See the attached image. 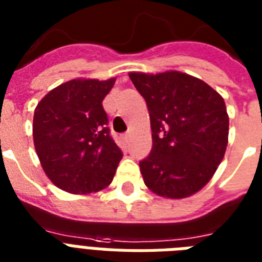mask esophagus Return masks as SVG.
<instances>
[{
	"mask_svg": "<svg viewBox=\"0 0 262 262\" xmlns=\"http://www.w3.org/2000/svg\"><path fill=\"white\" fill-rule=\"evenodd\" d=\"M130 137H132L130 133H126V135L122 136V140H123V141H125V143H129V140H130Z\"/></svg>",
	"mask_w": 262,
	"mask_h": 262,
	"instance_id": "1",
	"label": "esophagus"
}]
</instances>
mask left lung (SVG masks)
<instances>
[{"mask_svg":"<svg viewBox=\"0 0 262 262\" xmlns=\"http://www.w3.org/2000/svg\"><path fill=\"white\" fill-rule=\"evenodd\" d=\"M129 77L145 99L151 119V154L140 162L144 183L167 199L194 194L211 181L226 154L223 98L182 72H130Z\"/></svg>","mask_w":262,"mask_h":262,"instance_id":"8db88e82","label":"left lung"}]
</instances>
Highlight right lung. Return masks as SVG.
<instances>
[{
    "instance_id": "add662e5",
    "label": "right lung",
    "mask_w": 262,
    "mask_h": 262,
    "mask_svg": "<svg viewBox=\"0 0 262 262\" xmlns=\"http://www.w3.org/2000/svg\"><path fill=\"white\" fill-rule=\"evenodd\" d=\"M115 79H75L51 90L34 113L32 136L43 171L73 194L106 189L122 159L102 106Z\"/></svg>"
}]
</instances>
